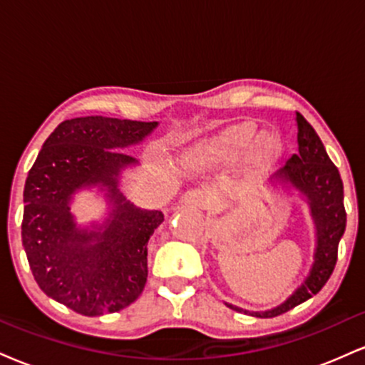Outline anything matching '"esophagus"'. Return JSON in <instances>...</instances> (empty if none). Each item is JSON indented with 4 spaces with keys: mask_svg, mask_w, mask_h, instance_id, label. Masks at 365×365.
<instances>
[{
    "mask_svg": "<svg viewBox=\"0 0 365 365\" xmlns=\"http://www.w3.org/2000/svg\"><path fill=\"white\" fill-rule=\"evenodd\" d=\"M182 202L188 205H195V207H200V209H207L210 205V199L207 197V194L199 190V188L185 192V194L182 195Z\"/></svg>",
    "mask_w": 365,
    "mask_h": 365,
    "instance_id": "esophagus-1",
    "label": "esophagus"
}]
</instances>
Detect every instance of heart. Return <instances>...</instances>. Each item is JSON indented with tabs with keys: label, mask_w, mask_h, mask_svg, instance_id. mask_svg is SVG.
<instances>
[{
	"label": "heart",
	"mask_w": 365,
	"mask_h": 365,
	"mask_svg": "<svg viewBox=\"0 0 365 365\" xmlns=\"http://www.w3.org/2000/svg\"><path fill=\"white\" fill-rule=\"evenodd\" d=\"M252 148L253 163L262 168V166L272 163V160L279 155L280 140L274 134H265L260 138L255 124H240L226 130L207 149L205 155L216 158L219 161H236L238 158L247 155Z\"/></svg>",
	"instance_id": "obj_1"
}]
</instances>
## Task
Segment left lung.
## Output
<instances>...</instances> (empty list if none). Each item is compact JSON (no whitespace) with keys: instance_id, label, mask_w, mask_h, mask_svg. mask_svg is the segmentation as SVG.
<instances>
[{"instance_id":"1","label":"left lung","mask_w":365,"mask_h":365,"mask_svg":"<svg viewBox=\"0 0 365 365\" xmlns=\"http://www.w3.org/2000/svg\"><path fill=\"white\" fill-rule=\"evenodd\" d=\"M296 124L299 153L289 158L287 163L275 173V177L282 183H291L294 188H297L309 204L311 216L316 226L314 262L304 282L277 308L250 313V311L227 304V308L240 311V313H250L257 318H274V316L287 313L322 291L336 265L338 243L344 236L346 225L344 183H341L338 168L328 158L327 149L316 130L299 112H296Z\"/></svg>"}]
</instances>
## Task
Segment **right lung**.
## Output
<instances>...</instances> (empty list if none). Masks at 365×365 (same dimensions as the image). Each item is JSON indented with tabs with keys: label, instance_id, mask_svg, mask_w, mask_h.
Segmentation results:
<instances>
[{
	"label": "right lung",
	"instance_id": "obj_1",
	"mask_svg": "<svg viewBox=\"0 0 365 365\" xmlns=\"http://www.w3.org/2000/svg\"><path fill=\"white\" fill-rule=\"evenodd\" d=\"M158 122L78 117L46 139L24 190L21 243L35 282L52 299L83 316L127 308L148 279V241L165 216L135 207L118 190V177L135 165L122 149L134 146ZM98 186L113 210L102 227L76 226L74 191Z\"/></svg>",
	"mask_w": 365,
	"mask_h": 365
}]
</instances>
